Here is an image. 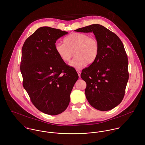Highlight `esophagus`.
I'll return each mask as SVG.
<instances>
[{
  "label": "esophagus",
  "mask_w": 145,
  "mask_h": 145,
  "mask_svg": "<svg viewBox=\"0 0 145 145\" xmlns=\"http://www.w3.org/2000/svg\"><path fill=\"white\" fill-rule=\"evenodd\" d=\"M76 71H77V72H78V74L79 77L80 78V74H81V71H80V70H76Z\"/></svg>",
  "instance_id": "34e87169"
}]
</instances>
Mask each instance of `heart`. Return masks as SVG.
Masks as SVG:
<instances>
[{"instance_id": "1", "label": "heart", "mask_w": 145, "mask_h": 145, "mask_svg": "<svg viewBox=\"0 0 145 145\" xmlns=\"http://www.w3.org/2000/svg\"><path fill=\"white\" fill-rule=\"evenodd\" d=\"M63 43H56L55 50L59 57L65 62L70 60L74 52L75 57L69 65L74 68H82L87 63L91 64L98 56V42L86 34L72 33L63 39Z\"/></svg>"}]
</instances>
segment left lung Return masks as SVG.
I'll return each instance as SVG.
<instances>
[{"instance_id": "left-lung-1", "label": "left lung", "mask_w": 145, "mask_h": 145, "mask_svg": "<svg viewBox=\"0 0 145 145\" xmlns=\"http://www.w3.org/2000/svg\"><path fill=\"white\" fill-rule=\"evenodd\" d=\"M75 31L93 32L99 46L97 59L83 69L80 75L86 83V98L98 110H111L123 100L128 80V61L124 46L115 33L101 24H91Z\"/></svg>"}]
</instances>
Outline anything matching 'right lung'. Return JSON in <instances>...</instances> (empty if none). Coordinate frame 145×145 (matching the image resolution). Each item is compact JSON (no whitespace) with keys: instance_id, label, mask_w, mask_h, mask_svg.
<instances>
[{"instance_id":"1","label":"right lung","mask_w":145,"mask_h":145,"mask_svg":"<svg viewBox=\"0 0 145 145\" xmlns=\"http://www.w3.org/2000/svg\"><path fill=\"white\" fill-rule=\"evenodd\" d=\"M68 32L48 27L37 29L22 47L23 85L31 101L42 112L55 116L68 106L70 93L79 78L55 50L56 41Z\"/></svg>"}]
</instances>
